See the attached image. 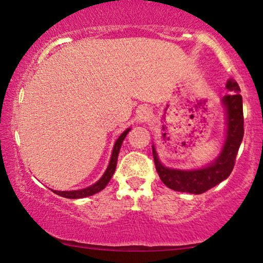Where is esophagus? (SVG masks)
Wrapping results in <instances>:
<instances>
[{
	"label": "esophagus",
	"instance_id": "1",
	"mask_svg": "<svg viewBox=\"0 0 263 263\" xmlns=\"http://www.w3.org/2000/svg\"><path fill=\"white\" fill-rule=\"evenodd\" d=\"M152 117V111L148 107H141L138 114V121L139 122H147Z\"/></svg>",
	"mask_w": 263,
	"mask_h": 263
}]
</instances>
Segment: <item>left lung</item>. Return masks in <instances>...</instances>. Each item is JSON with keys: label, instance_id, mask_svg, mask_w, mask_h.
<instances>
[{"label": "left lung", "instance_id": "left-lung-1", "mask_svg": "<svg viewBox=\"0 0 263 263\" xmlns=\"http://www.w3.org/2000/svg\"><path fill=\"white\" fill-rule=\"evenodd\" d=\"M226 88L231 93L221 98V105L224 106L226 115L225 141L219 156L212 163L207 166L193 168V170L166 167L161 164L156 146H152L158 175L164 184L170 189L197 195L219 184L232 172L244 135L243 100L242 96L239 95L240 88L236 80L230 79L226 82Z\"/></svg>", "mask_w": 263, "mask_h": 263}]
</instances>
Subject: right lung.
Returning a JSON list of instances; mask_svg holds the SVG:
<instances>
[{
    "mask_svg": "<svg viewBox=\"0 0 263 263\" xmlns=\"http://www.w3.org/2000/svg\"><path fill=\"white\" fill-rule=\"evenodd\" d=\"M130 130V128L125 129V130L122 133V134L118 136V139L116 140L114 145V149L112 153H111V158H110V163L107 165V168L104 172V175L100 177L98 181H97L95 184L87 186V188L84 189H79V190H68V192H60V190H52L53 193L57 194V195L66 197V199H82V197H87L91 195H95V194L99 193L100 190H103L105 186L107 185V183L110 182L111 177H112L115 170H116V165H117V159H118V153H120L122 142L125 139V136Z\"/></svg>",
    "mask_w": 263,
    "mask_h": 263,
    "instance_id": "add662e5",
    "label": "right lung"
}]
</instances>
